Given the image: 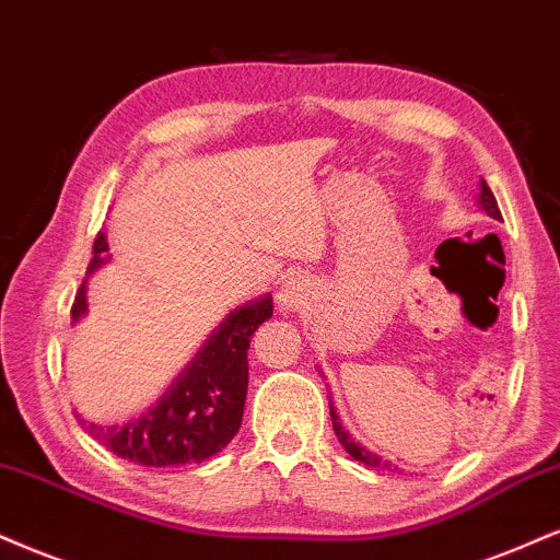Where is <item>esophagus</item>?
I'll return each mask as SVG.
<instances>
[{
  "label": "esophagus",
  "mask_w": 560,
  "mask_h": 560,
  "mask_svg": "<svg viewBox=\"0 0 560 560\" xmlns=\"http://www.w3.org/2000/svg\"><path fill=\"white\" fill-rule=\"evenodd\" d=\"M279 302L281 305H287V307H292L294 302H298V294H294V289H281V294H279Z\"/></svg>",
  "instance_id": "34e87169"
}]
</instances>
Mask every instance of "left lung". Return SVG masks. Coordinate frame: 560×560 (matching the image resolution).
<instances>
[{
    "instance_id": "1",
    "label": "left lung",
    "mask_w": 560,
    "mask_h": 560,
    "mask_svg": "<svg viewBox=\"0 0 560 560\" xmlns=\"http://www.w3.org/2000/svg\"><path fill=\"white\" fill-rule=\"evenodd\" d=\"M477 203H480V208H485V213H488V215H493V219H501V211H498V203H495L493 192H490L488 182H485V179H480V195H477ZM328 407H331V404H328ZM331 420H334V433L339 435L341 446H345V451H347L349 456H352V459L368 464V467H373V469L388 467V462H383L381 456L373 454V451H368L365 446H360V443H354V438L349 435L345 428H341L339 415H336L334 407H331Z\"/></svg>"
}]
</instances>
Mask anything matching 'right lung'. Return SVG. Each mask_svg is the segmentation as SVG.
Segmentation results:
<instances>
[{
    "label": "right lung",
    "mask_w": 560,
    "mask_h": 560,
    "mask_svg": "<svg viewBox=\"0 0 560 560\" xmlns=\"http://www.w3.org/2000/svg\"><path fill=\"white\" fill-rule=\"evenodd\" d=\"M106 250L109 245L104 232H98L88 273L104 266ZM85 281L72 302V323L88 313ZM271 315L273 302L268 294L229 313L166 388V394L135 420L122 425H96L85 422L80 415L78 420L98 443L143 467H182L211 459L237 435L242 425L250 336Z\"/></svg>",
    "instance_id": "obj_1"
}]
</instances>
